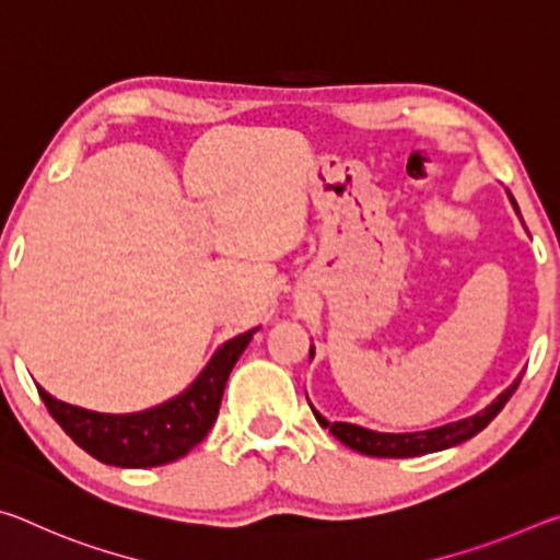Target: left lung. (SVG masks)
<instances>
[{
    "mask_svg": "<svg viewBox=\"0 0 560 560\" xmlns=\"http://www.w3.org/2000/svg\"><path fill=\"white\" fill-rule=\"evenodd\" d=\"M514 202V200H511ZM516 207V202H514ZM518 212V207H516ZM518 381L506 387L494 402H491L487 410H481L479 415L467 417V420L444 424V428L438 430H428V432H410V434H385V432H373L365 428H358V424L350 422H328L324 415H318L314 407L316 420L320 422V428L330 430L334 438H338L343 444H348L350 450H355L360 454H368V457H420V454H430V452H440L454 447V444H462L464 440L474 438V434L481 432L487 424L494 420V417L501 412V407L509 402V397L514 395L518 387Z\"/></svg>",
    "mask_w": 560,
    "mask_h": 560,
    "instance_id": "1",
    "label": "left lung"
}]
</instances>
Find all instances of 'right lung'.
<instances>
[{"instance_id": "right-lung-1", "label": "right lung", "mask_w": 560, "mask_h": 560, "mask_svg": "<svg viewBox=\"0 0 560 560\" xmlns=\"http://www.w3.org/2000/svg\"><path fill=\"white\" fill-rule=\"evenodd\" d=\"M252 334L254 330L224 343L183 395L145 412L101 415L56 400L42 385H36V390L63 432L91 457L113 467H160L185 457L210 432L220 412L226 377L249 346Z\"/></svg>"}]
</instances>
